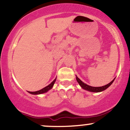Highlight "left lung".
I'll list each match as a JSON object with an SVG mask.
<instances>
[{
  "mask_svg": "<svg viewBox=\"0 0 130 130\" xmlns=\"http://www.w3.org/2000/svg\"><path fill=\"white\" fill-rule=\"evenodd\" d=\"M114 79H114L112 80L111 83H109L108 84L105 85V86H102V87H92V86H89V85L85 84V83H83V82L79 78H78V77L76 76V80L77 83L79 84L80 87L83 88V89H84V90L90 91V92H100L106 90V89H108V88L112 84V83L114 82Z\"/></svg>",
  "mask_w": 130,
  "mask_h": 130,
  "instance_id": "obj_1",
  "label": "left lung"
}]
</instances>
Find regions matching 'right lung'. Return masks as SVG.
Returning <instances> with one entry per match:
<instances>
[{"label":"right lung","mask_w":130,"mask_h":130,"mask_svg":"<svg viewBox=\"0 0 130 130\" xmlns=\"http://www.w3.org/2000/svg\"><path fill=\"white\" fill-rule=\"evenodd\" d=\"M56 78L50 84H49L48 86H46V87H44L42 89H41V90H40L38 91H36V92H28L31 94H33V95H38V94H41V93H45V92H47V91L50 90V89H51L52 88H53L54 84L55 82H56Z\"/></svg>","instance_id":"1"}]
</instances>
